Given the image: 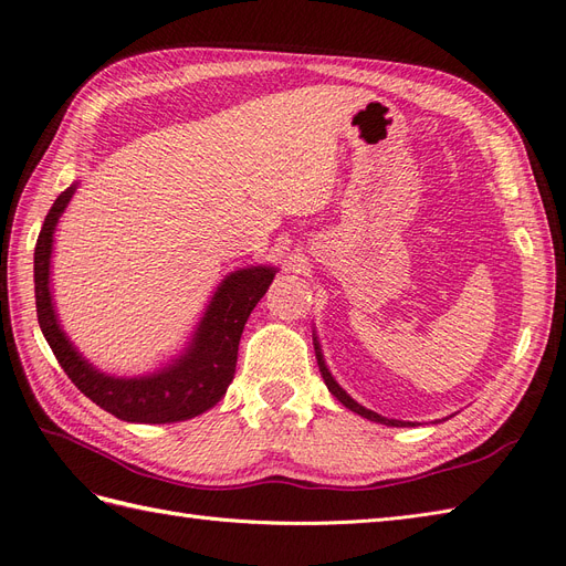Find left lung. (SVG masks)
Wrapping results in <instances>:
<instances>
[{
    "instance_id": "8db88e82",
    "label": "left lung",
    "mask_w": 566,
    "mask_h": 566,
    "mask_svg": "<svg viewBox=\"0 0 566 566\" xmlns=\"http://www.w3.org/2000/svg\"><path fill=\"white\" fill-rule=\"evenodd\" d=\"M316 361H318V368H321L325 387L331 389V394H333V397H335L339 403H345L349 410H354V413L364 416V418H368V420H373V422H382V424H389V427H406V422H401V420H389V418H382V416H378V413H373V410H368V408H364V406H358V403L349 397V394L333 380V375L328 373V368H325V361H323V356H321L318 347H316Z\"/></svg>"
}]
</instances>
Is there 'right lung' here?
Returning <instances> with one entry per match:
<instances>
[{"label":"right lung","mask_w":566,"mask_h":566,"mask_svg":"<svg viewBox=\"0 0 566 566\" xmlns=\"http://www.w3.org/2000/svg\"><path fill=\"white\" fill-rule=\"evenodd\" d=\"M75 193V184L54 200L44 219L35 245V300L40 328L54 352L56 361L75 387L96 406L127 422H177L196 418L212 408L227 394L235 375L238 342L245 321L276 276L269 266L235 271L217 287V293L200 321L191 347L169 368L148 378H111L94 370L67 342L51 306L49 256L54 229L65 205Z\"/></svg>","instance_id":"add662e5"}]
</instances>
